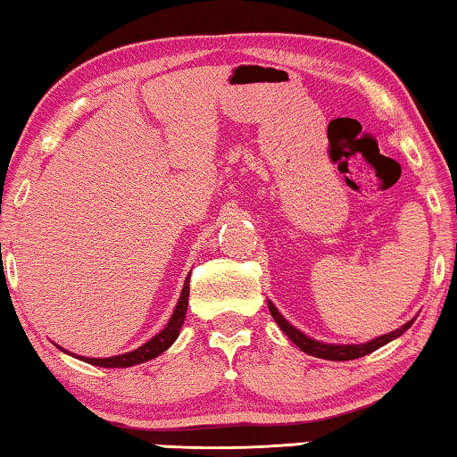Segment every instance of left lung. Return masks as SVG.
<instances>
[{
    "instance_id": "8db88e82",
    "label": "left lung",
    "mask_w": 457,
    "mask_h": 457,
    "mask_svg": "<svg viewBox=\"0 0 457 457\" xmlns=\"http://www.w3.org/2000/svg\"><path fill=\"white\" fill-rule=\"evenodd\" d=\"M268 309H270V315L274 317V321L278 323V328L287 333V337L291 339V342L303 350L309 356H315V358H323V360H336V361H344V360H356L361 356H368V353L378 350V347L386 345L388 342H393L395 337L403 336L404 331L411 328V321H407L403 325V328H398L395 331L386 333V336H380L372 339V342L368 344H360V345H333V344H321V342H315V339L307 337L305 333H301L299 329H295L291 323H288L285 317L278 313V309L272 305V303H268Z\"/></svg>"
}]
</instances>
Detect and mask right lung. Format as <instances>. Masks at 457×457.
<instances>
[{"instance_id": "obj_1", "label": "right lung", "mask_w": 457, "mask_h": 457, "mask_svg": "<svg viewBox=\"0 0 457 457\" xmlns=\"http://www.w3.org/2000/svg\"><path fill=\"white\" fill-rule=\"evenodd\" d=\"M187 305H189V278L185 280L183 293H180V299L175 307V313H172L170 321L166 323V328L146 342L144 345L137 347L134 352L121 353V356H112V358H81L87 364L93 366H101V368H129L136 364H142V361H148L152 358L161 356L164 350H169L172 342L179 337V331L185 323V315H187Z\"/></svg>"}]
</instances>
